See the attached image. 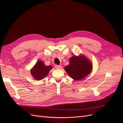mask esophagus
I'll return each mask as SVG.
<instances>
[{
  "label": "esophagus",
  "mask_w": 123,
  "mask_h": 123,
  "mask_svg": "<svg viewBox=\"0 0 123 123\" xmlns=\"http://www.w3.org/2000/svg\"><path fill=\"white\" fill-rule=\"evenodd\" d=\"M55 68L57 69H61L62 68V66L61 65H56Z\"/></svg>",
  "instance_id": "1"
}]
</instances>
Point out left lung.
<instances>
[{
  "label": "left lung",
  "instance_id": "left-lung-1",
  "mask_svg": "<svg viewBox=\"0 0 123 123\" xmlns=\"http://www.w3.org/2000/svg\"><path fill=\"white\" fill-rule=\"evenodd\" d=\"M64 69L71 78L75 80H80L91 72L92 65L86 57L80 55L71 58L69 64Z\"/></svg>",
  "mask_w": 123,
  "mask_h": 123
}]
</instances>
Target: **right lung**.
Masks as SVG:
<instances>
[{"label":"right lung","instance_id":"right-lung-1","mask_svg":"<svg viewBox=\"0 0 123 123\" xmlns=\"http://www.w3.org/2000/svg\"><path fill=\"white\" fill-rule=\"evenodd\" d=\"M52 68V66L50 65H45L42 61H39L30 71L34 79L36 80H40L47 76L50 70Z\"/></svg>","mask_w":123,"mask_h":123}]
</instances>
